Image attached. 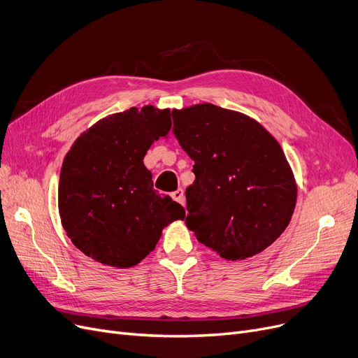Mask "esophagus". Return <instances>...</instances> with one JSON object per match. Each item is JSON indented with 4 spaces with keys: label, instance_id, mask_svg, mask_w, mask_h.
Wrapping results in <instances>:
<instances>
[{
    "label": "esophagus",
    "instance_id": "1",
    "mask_svg": "<svg viewBox=\"0 0 358 358\" xmlns=\"http://www.w3.org/2000/svg\"><path fill=\"white\" fill-rule=\"evenodd\" d=\"M171 197H173L176 201H178L180 204L184 206V192H182L181 189H178L177 192H174V193L171 194Z\"/></svg>",
    "mask_w": 358,
    "mask_h": 358
}]
</instances>
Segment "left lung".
<instances>
[{"instance_id": "8db88e82", "label": "left lung", "mask_w": 358, "mask_h": 358, "mask_svg": "<svg viewBox=\"0 0 358 358\" xmlns=\"http://www.w3.org/2000/svg\"><path fill=\"white\" fill-rule=\"evenodd\" d=\"M173 120L194 161L187 228L224 259L264 251L287 228L297 196L278 142L251 117L209 103L174 110Z\"/></svg>"}]
</instances>
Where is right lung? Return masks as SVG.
<instances>
[{
  "mask_svg": "<svg viewBox=\"0 0 358 358\" xmlns=\"http://www.w3.org/2000/svg\"><path fill=\"white\" fill-rule=\"evenodd\" d=\"M169 110L145 106L90 127L66 154L58 203L72 243L101 264L127 268L154 251L168 223L185 210L154 190L146 150L171 129Z\"/></svg>",
  "mask_w": 358,
  "mask_h": 358,
  "instance_id": "add662e5",
  "label": "right lung"
}]
</instances>
